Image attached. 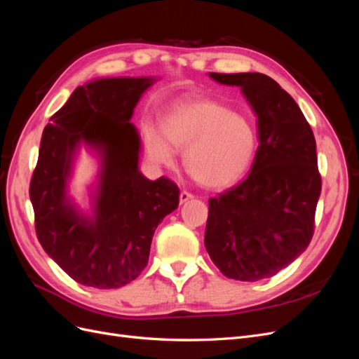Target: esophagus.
<instances>
[{"mask_svg":"<svg viewBox=\"0 0 359 359\" xmlns=\"http://www.w3.org/2000/svg\"><path fill=\"white\" fill-rule=\"evenodd\" d=\"M193 198H194V196H193L191 193H189V191L184 190V191H181V193H180V203H186V202L191 201Z\"/></svg>","mask_w":359,"mask_h":359,"instance_id":"1","label":"esophagus"}]
</instances>
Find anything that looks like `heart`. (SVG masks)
<instances>
[{"label": "heart", "mask_w": 359, "mask_h": 359, "mask_svg": "<svg viewBox=\"0 0 359 359\" xmlns=\"http://www.w3.org/2000/svg\"><path fill=\"white\" fill-rule=\"evenodd\" d=\"M160 133L145 127L151 161L172 166L175 151H184V168L201 186L224 189L241 180L257 153L252 119L212 100L178 102L160 116Z\"/></svg>", "instance_id": "1"}]
</instances>
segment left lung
<instances>
[{
    "instance_id": "1",
    "label": "left lung",
    "mask_w": 359,
    "mask_h": 359,
    "mask_svg": "<svg viewBox=\"0 0 359 359\" xmlns=\"http://www.w3.org/2000/svg\"><path fill=\"white\" fill-rule=\"evenodd\" d=\"M238 86L257 116L259 147L248 177L208 201L205 248L233 280L276 276L310 244L320 196L316 140L299 106L262 73H208Z\"/></svg>"
}]
</instances>
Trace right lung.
Listing matches in <instances>:
<instances>
[{
	"label": "right lung",
	"instance_id": "add662e5",
	"mask_svg": "<svg viewBox=\"0 0 359 359\" xmlns=\"http://www.w3.org/2000/svg\"><path fill=\"white\" fill-rule=\"evenodd\" d=\"M158 78H100L78 86L43 130L29 199L43 250L78 283L118 289L148 264L158 223L178 208L172 181L139 170L135 107ZM85 147L97 160L90 208L69 194Z\"/></svg>",
	"mask_w": 359,
	"mask_h": 359
}]
</instances>
